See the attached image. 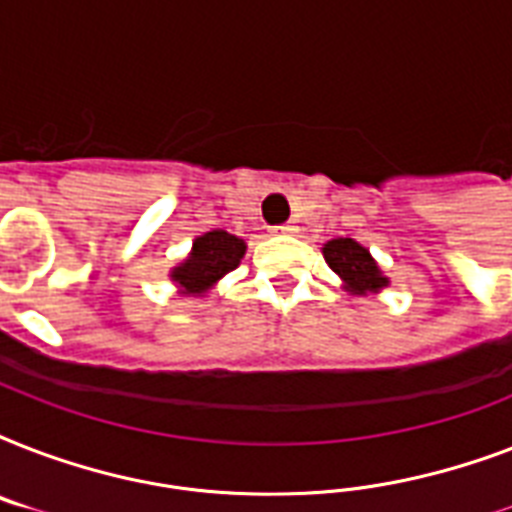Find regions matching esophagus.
<instances>
[{
	"instance_id": "34e87169",
	"label": "esophagus",
	"mask_w": 512,
	"mask_h": 512,
	"mask_svg": "<svg viewBox=\"0 0 512 512\" xmlns=\"http://www.w3.org/2000/svg\"><path fill=\"white\" fill-rule=\"evenodd\" d=\"M297 225L295 223H281V225H273V233H281V236H289V233H295Z\"/></svg>"
}]
</instances>
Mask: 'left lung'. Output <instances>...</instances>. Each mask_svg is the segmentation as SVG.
Instances as JSON below:
<instances>
[{
	"mask_svg": "<svg viewBox=\"0 0 512 512\" xmlns=\"http://www.w3.org/2000/svg\"><path fill=\"white\" fill-rule=\"evenodd\" d=\"M324 260L337 273L348 292L353 295H377L388 287L380 265L374 263L369 249H364L353 239H332L324 244Z\"/></svg>",
	"mask_w": 512,
	"mask_h": 512,
	"instance_id": "8db88e82",
	"label": "left lung"
}]
</instances>
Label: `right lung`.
<instances>
[{"mask_svg":"<svg viewBox=\"0 0 512 512\" xmlns=\"http://www.w3.org/2000/svg\"><path fill=\"white\" fill-rule=\"evenodd\" d=\"M244 252H247L244 239L217 228V231L193 239L191 255L177 268H172L170 279L180 287L183 295L201 297L215 287L225 273H231L241 263Z\"/></svg>","mask_w":512,"mask_h":512,"instance_id":"right-lung-1","label":"right lung"}]
</instances>
